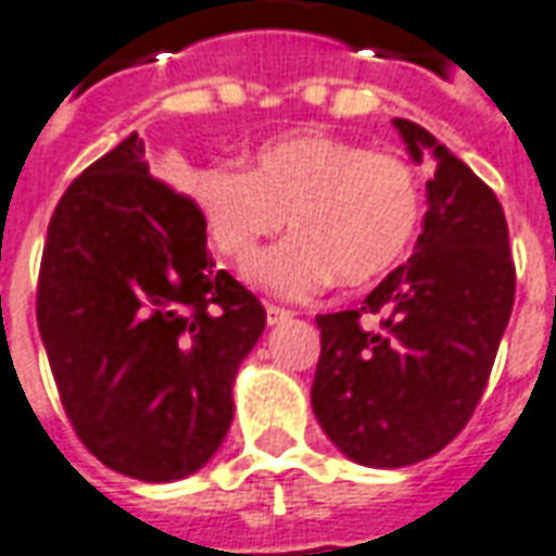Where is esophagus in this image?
<instances>
[{
  "instance_id": "esophagus-1",
  "label": "esophagus",
  "mask_w": 556,
  "mask_h": 556,
  "mask_svg": "<svg viewBox=\"0 0 556 556\" xmlns=\"http://www.w3.org/2000/svg\"><path fill=\"white\" fill-rule=\"evenodd\" d=\"M267 325H282V321H289L291 309H282V306H277V303H267Z\"/></svg>"
}]
</instances>
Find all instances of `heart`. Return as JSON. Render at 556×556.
Masks as SVG:
<instances>
[{
	"label": "heart",
	"instance_id": "obj_1",
	"mask_svg": "<svg viewBox=\"0 0 556 556\" xmlns=\"http://www.w3.org/2000/svg\"><path fill=\"white\" fill-rule=\"evenodd\" d=\"M190 199L214 247L238 265L286 223L298 231L250 267L258 286L286 298H306L333 277L342 286L378 279L408 253L422 214L405 160L318 134L267 142L247 172L199 169Z\"/></svg>",
	"mask_w": 556,
	"mask_h": 556
}]
</instances>
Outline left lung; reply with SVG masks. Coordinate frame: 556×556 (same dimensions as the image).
Listing matches in <instances>:
<instances>
[{"label": "left lung", "instance_id": "8db88e82", "mask_svg": "<svg viewBox=\"0 0 556 556\" xmlns=\"http://www.w3.org/2000/svg\"><path fill=\"white\" fill-rule=\"evenodd\" d=\"M393 125L410 157L434 160L422 235L361 309L315 315V417L366 467L417 465L465 429L515 303L509 229L494 190L426 127ZM366 314L379 325L363 326Z\"/></svg>", "mask_w": 556, "mask_h": 556}]
</instances>
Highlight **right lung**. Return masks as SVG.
I'll use <instances>...</instances> for the list:
<instances>
[{
    "mask_svg": "<svg viewBox=\"0 0 556 556\" xmlns=\"http://www.w3.org/2000/svg\"><path fill=\"white\" fill-rule=\"evenodd\" d=\"M265 306L217 270L190 195L148 175L137 134L67 187L47 229L38 330L77 438L118 473L207 465Z\"/></svg>",
    "mask_w": 556,
    "mask_h": 556,
    "instance_id": "1",
    "label": "right lung"
}]
</instances>
